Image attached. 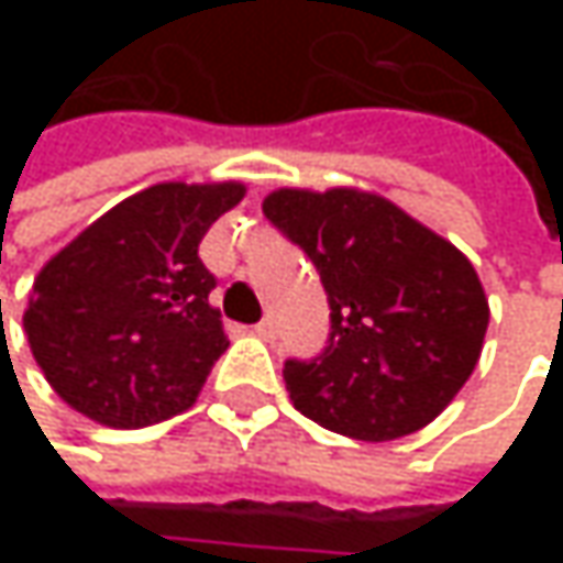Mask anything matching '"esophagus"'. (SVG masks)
I'll use <instances>...</instances> for the list:
<instances>
[{
    "mask_svg": "<svg viewBox=\"0 0 563 563\" xmlns=\"http://www.w3.org/2000/svg\"><path fill=\"white\" fill-rule=\"evenodd\" d=\"M251 332H254L257 339H274V332H277V325H274V319L267 316V319H261V322H257V325H254Z\"/></svg>",
    "mask_w": 563,
    "mask_h": 563,
    "instance_id": "1",
    "label": "esophagus"
}]
</instances>
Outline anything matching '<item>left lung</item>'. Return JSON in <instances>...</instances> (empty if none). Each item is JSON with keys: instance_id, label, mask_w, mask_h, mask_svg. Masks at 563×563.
Listing matches in <instances>:
<instances>
[{"instance_id": "left-lung-1", "label": "left lung", "mask_w": 563, "mask_h": 563, "mask_svg": "<svg viewBox=\"0 0 563 563\" xmlns=\"http://www.w3.org/2000/svg\"><path fill=\"white\" fill-rule=\"evenodd\" d=\"M264 214L316 264L332 309L322 355L283 368L292 407L365 443L440 417L489 329V299L466 254L362 188H277Z\"/></svg>"}]
</instances>
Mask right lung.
I'll list each match as a JSON object with an SVG mask.
<instances>
[{
    "label": "right lung",
    "mask_w": 563,
    "mask_h": 563,
    "mask_svg": "<svg viewBox=\"0 0 563 563\" xmlns=\"http://www.w3.org/2000/svg\"><path fill=\"white\" fill-rule=\"evenodd\" d=\"M244 191L241 181L150 185L38 271L22 325L67 407L136 430L195 404L228 349L198 244Z\"/></svg>",
    "instance_id": "obj_1"
}]
</instances>
